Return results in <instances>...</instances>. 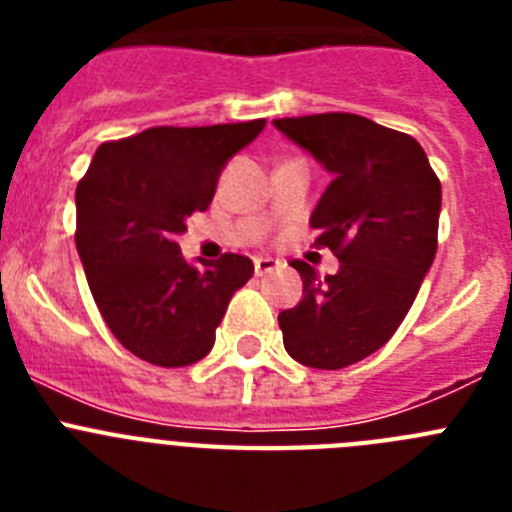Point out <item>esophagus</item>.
<instances>
[{"mask_svg":"<svg viewBox=\"0 0 512 512\" xmlns=\"http://www.w3.org/2000/svg\"><path fill=\"white\" fill-rule=\"evenodd\" d=\"M279 269V261L274 259H256L253 261V271H256V277H266V274H274Z\"/></svg>","mask_w":512,"mask_h":512,"instance_id":"1","label":"esophagus"}]
</instances>
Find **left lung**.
Instances as JSON below:
<instances>
[{"label":"left lung","mask_w":512,"mask_h":512,"mask_svg":"<svg viewBox=\"0 0 512 512\" xmlns=\"http://www.w3.org/2000/svg\"><path fill=\"white\" fill-rule=\"evenodd\" d=\"M333 174L312 210L315 246L341 266L305 261L302 300L279 312L284 348L312 369H343L379 351L413 307L438 246L441 182L415 138L351 112L274 120Z\"/></svg>","instance_id":"left-lung-1"}]
</instances>
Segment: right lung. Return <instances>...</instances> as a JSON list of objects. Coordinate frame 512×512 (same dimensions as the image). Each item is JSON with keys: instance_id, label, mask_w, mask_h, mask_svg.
Returning a JSON list of instances; mask_svg holds the SVG:
<instances>
[{"instance_id": "obj_1", "label": "right lung", "mask_w": 512, "mask_h": 512, "mask_svg": "<svg viewBox=\"0 0 512 512\" xmlns=\"http://www.w3.org/2000/svg\"><path fill=\"white\" fill-rule=\"evenodd\" d=\"M264 125L148 128L94 153L76 187V251L104 323L138 359L171 369L210 354L230 297L253 277L241 253L187 264L176 235Z\"/></svg>"}]
</instances>
